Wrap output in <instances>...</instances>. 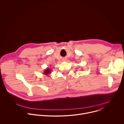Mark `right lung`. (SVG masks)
I'll return each mask as SVG.
<instances>
[{"label":"right lung","mask_w":124,"mask_h":124,"mask_svg":"<svg viewBox=\"0 0 124 124\" xmlns=\"http://www.w3.org/2000/svg\"><path fill=\"white\" fill-rule=\"evenodd\" d=\"M51 70L50 69H49V68H47L46 70L45 69V70H44V73L43 74L44 75H46V76H48V75H49V74H51Z\"/></svg>","instance_id":"1"}]
</instances>
